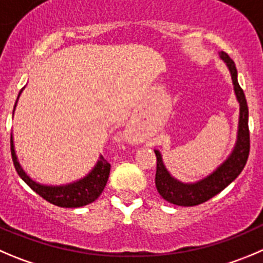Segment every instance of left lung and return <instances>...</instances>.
I'll return each mask as SVG.
<instances>
[{
	"instance_id": "left-lung-1",
	"label": "left lung",
	"mask_w": 263,
	"mask_h": 263,
	"mask_svg": "<svg viewBox=\"0 0 263 263\" xmlns=\"http://www.w3.org/2000/svg\"><path fill=\"white\" fill-rule=\"evenodd\" d=\"M219 57L227 63L231 79L234 82V89L236 98L240 103V119H239V132H237V142L232 151L231 156L206 178L196 182V183H182L174 179L167 173L162 164L161 155L159 151H155L156 155V176L155 183L159 194L162 199L172 204L181 205V206H195L208 201L217 194L226 189L236 177L241 173L247 164L251 149V138H249L248 126V104H247L244 91L237 82V71L234 61L230 58L224 51L219 52Z\"/></svg>"
}]
</instances>
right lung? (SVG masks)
Instances as JSON below:
<instances>
[{
	"mask_svg": "<svg viewBox=\"0 0 263 263\" xmlns=\"http://www.w3.org/2000/svg\"><path fill=\"white\" fill-rule=\"evenodd\" d=\"M21 92H19V96H21ZM19 96H17V98H19ZM16 102H15V106H16ZM10 146H11L10 148H11L12 162H14V166L19 177L36 194H39L42 199L57 205V206H62V208H79V206H84V205L96 201L104 190V187H106L107 181H108L111 164L103 156H101L99 157V161L97 162L96 167L85 178L80 179V181L74 182V183L67 184V186H42V184H39L34 181H32L24 173V171L21 167L19 162H17L14 144H12V136L10 138Z\"/></svg>",
	"mask_w": 263,
	"mask_h": 263,
	"instance_id": "add662e5",
	"label": "right lung"
}]
</instances>
